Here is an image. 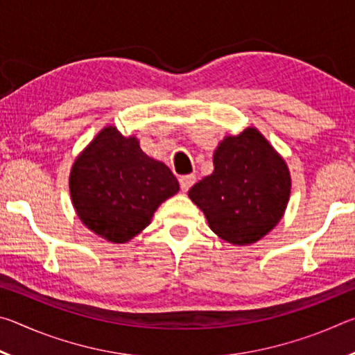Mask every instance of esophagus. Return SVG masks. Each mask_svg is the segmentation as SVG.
<instances>
[{"label":"esophagus","mask_w":355,"mask_h":355,"mask_svg":"<svg viewBox=\"0 0 355 355\" xmlns=\"http://www.w3.org/2000/svg\"><path fill=\"white\" fill-rule=\"evenodd\" d=\"M178 180H180V186H182V191L186 192L189 191L191 186L196 183V175L194 173H191V175H182Z\"/></svg>","instance_id":"1"}]
</instances>
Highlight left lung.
<instances>
[{
  "label": "left lung",
  "mask_w": 355,
  "mask_h": 355,
  "mask_svg": "<svg viewBox=\"0 0 355 355\" xmlns=\"http://www.w3.org/2000/svg\"><path fill=\"white\" fill-rule=\"evenodd\" d=\"M214 171L189 189L211 230L236 245L257 243L279 224L290 200L285 159L260 131L245 128L220 141Z\"/></svg>",
  "instance_id": "left-lung-1"
}]
</instances>
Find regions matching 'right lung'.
Here are the masks:
<instances>
[{
  "instance_id": "obj_1",
  "label": "right lung",
  "mask_w": 355,
  "mask_h": 355,
  "mask_svg": "<svg viewBox=\"0 0 355 355\" xmlns=\"http://www.w3.org/2000/svg\"><path fill=\"white\" fill-rule=\"evenodd\" d=\"M69 186L83 224L116 244L139 235L156 208L180 189L169 167L116 127L101 130L83 150L71 166Z\"/></svg>"
}]
</instances>
